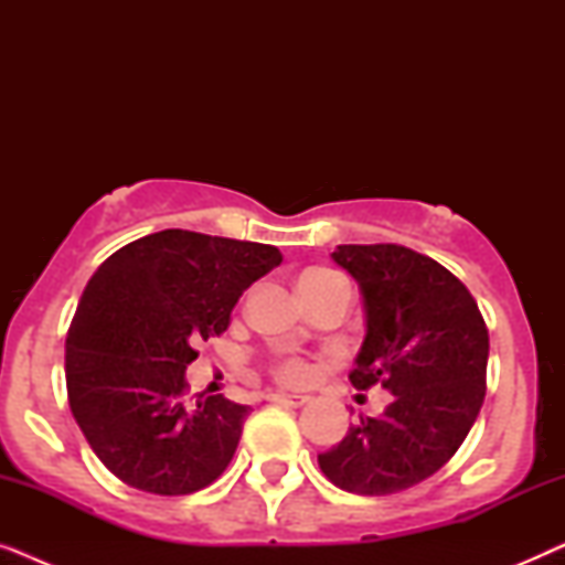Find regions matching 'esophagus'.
Wrapping results in <instances>:
<instances>
[{
    "mask_svg": "<svg viewBox=\"0 0 565 565\" xmlns=\"http://www.w3.org/2000/svg\"><path fill=\"white\" fill-rule=\"evenodd\" d=\"M267 401H273V404H280V406H306L308 404V396H300V393H269Z\"/></svg>",
    "mask_w": 565,
    "mask_h": 565,
    "instance_id": "esophagus-1",
    "label": "esophagus"
}]
</instances>
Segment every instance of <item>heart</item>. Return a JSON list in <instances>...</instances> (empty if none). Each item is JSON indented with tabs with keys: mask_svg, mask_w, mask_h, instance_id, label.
I'll return each mask as SVG.
<instances>
[{
	"mask_svg": "<svg viewBox=\"0 0 565 565\" xmlns=\"http://www.w3.org/2000/svg\"><path fill=\"white\" fill-rule=\"evenodd\" d=\"M334 277H339V275L329 273V269H308V273L300 275L298 288H300V285H319V282L334 280ZM277 377H280V381H285V383H292V385L303 383L308 377V365H306V362H300V360H288V362H282L280 367H277Z\"/></svg>",
	"mask_w": 565,
	"mask_h": 565,
	"instance_id": "1",
	"label": "heart"
}]
</instances>
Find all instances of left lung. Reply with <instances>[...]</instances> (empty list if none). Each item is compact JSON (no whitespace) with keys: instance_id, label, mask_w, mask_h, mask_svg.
Masks as SVG:
<instances>
[{"instance_id":"left-lung-1","label":"left lung","mask_w":565,"mask_h":565,"mask_svg":"<svg viewBox=\"0 0 565 565\" xmlns=\"http://www.w3.org/2000/svg\"><path fill=\"white\" fill-rule=\"evenodd\" d=\"M331 259L354 277L365 313L350 381L383 385L391 404L360 416L319 466L339 489L388 497L435 476L468 437L486 396L489 331L466 285L424 254L342 244Z\"/></svg>"}]
</instances>
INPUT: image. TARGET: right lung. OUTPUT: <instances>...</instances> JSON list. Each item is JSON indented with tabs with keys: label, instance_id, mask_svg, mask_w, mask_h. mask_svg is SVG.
Returning a JSON list of instances; mask_svg holds the SVG:
<instances>
[{
	"label": "right lung",
	"instance_id": "obj_1",
	"mask_svg": "<svg viewBox=\"0 0 565 565\" xmlns=\"http://www.w3.org/2000/svg\"><path fill=\"white\" fill-rule=\"evenodd\" d=\"M282 262L277 246L167 228L130 242L92 275L66 334L68 406L122 483L182 497L234 458L249 406L184 401L200 339L228 329L242 292Z\"/></svg>",
	"mask_w": 565,
	"mask_h": 565
}]
</instances>
